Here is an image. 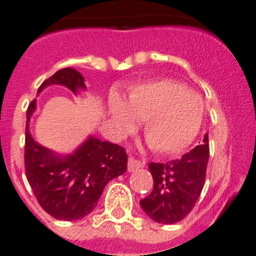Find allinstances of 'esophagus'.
I'll use <instances>...</instances> for the list:
<instances>
[{
    "label": "esophagus",
    "mask_w": 256,
    "mask_h": 256,
    "mask_svg": "<svg viewBox=\"0 0 256 256\" xmlns=\"http://www.w3.org/2000/svg\"><path fill=\"white\" fill-rule=\"evenodd\" d=\"M144 165V162H141V160H136V159H133V158H130V159L128 160V172L137 170V169L142 168Z\"/></svg>",
    "instance_id": "34e87169"
}]
</instances>
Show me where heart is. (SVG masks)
Here are the masks:
<instances>
[{"label": "heart", "mask_w": 256, "mask_h": 256, "mask_svg": "<svg viewBox=\"0 0 256 256\" xmlns=\"http://www.w3.org/2000/svg\"><path fill=\"white\" fill-rule=\"evenodd\" d=\"M110 112L123 130H132L136 118L144 120V134L154 151L164 155L187 148L198 134L204 119L200 94L173 79L133 86L124 101L112 94Z\"/></svg>", "instance_id": "1"}]
</instances>
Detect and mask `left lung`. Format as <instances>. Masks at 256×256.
Here are the masks:
<instances>
[{"label": "left lung", "instance_id": "1", "mask_svg": "<svg viewBox=\"0 0 256 256\" xmlns=\"http://www.w3.org/2000/svg\"><path fill=\"white\" fill-rule=\"evenodd\" d=\"M209 160V138L184 154L180 159L165 162H150L154 188L140 201L152 220L174 224L188 216L202 191Z\"/></svg>", "mask_w": 256, "mask_h": 256}]
</instances>
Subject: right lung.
Returning a JSON list of instances; mask_svg holds the SVG:
<instances>
[{
  "label": "right lung",
  "mask_w": 256,
  "mask_h": 256,
  "mask_svg": "<svg viewBox=\"0 0 256 256\" xmlns=\"http://www.w3.org/2000/svg\"><path fill=\"white\" fill-rule=\"evenodd\" d=\"M52 84H61L76 94L86 90L84 78L73 68H64L46 79L38 94ZM37 102L26 110V176L42 209L60 220H78L96 208L108 182L126 170V150L119 144L90 136L73 154L58 155L34 141L29 122Z\"/></svg>",
  "instance_id": "obj_1"
}]
</instances>
